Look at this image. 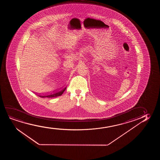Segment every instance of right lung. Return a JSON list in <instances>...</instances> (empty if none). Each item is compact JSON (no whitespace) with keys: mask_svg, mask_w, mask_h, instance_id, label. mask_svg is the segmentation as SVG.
<instances>
[{"mask_svg":"<svg viewBox=\"0 0 160 160\" xmlns=\"http://www.w3.org/2000/svg\"><path fill=\"white\" fill-rule=\"evenodd\" d=\"M66 88H64L63 89H62V90H61L60 91H58V92H53V93H51L50 94H46V95H43V96H38L40 97H41V98H55V97H57L61 96L62 94L63 93V92L65 91V90H66Z\"/></svg>","mask_w":160,"mask_h":160,"instance_id":"1","label":"right lung"}]
</instances>
